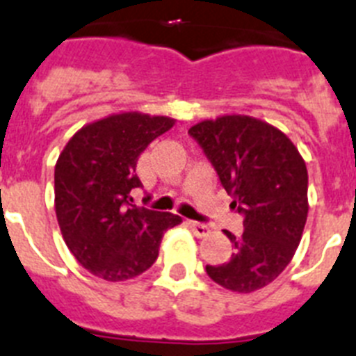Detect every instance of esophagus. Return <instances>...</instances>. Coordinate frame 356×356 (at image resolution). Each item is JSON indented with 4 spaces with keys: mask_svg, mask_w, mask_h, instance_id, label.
Here are the masks:
<instances>
[{
    "mask_svg": "<svg viewBox=\"0 0 356 356\" xmlns=\"http://www.w3.org/2000/svg\"><path fill=\"white\" fill-rule=\"evenodd\" d=\"M189 229L193 230L198 238H205V236H209L211 234V229H209L207 225L203 223H196V221H189Z\"/></svg>",
    "mask_w": 356,
    "mask_h": 356,
    "instance_id": "1",
    "label": "esophagus"
}]
</instances>
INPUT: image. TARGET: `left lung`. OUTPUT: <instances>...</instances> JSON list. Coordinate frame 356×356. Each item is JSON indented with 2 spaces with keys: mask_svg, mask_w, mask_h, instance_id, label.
<instances>
[{
  "mask_svg": "<svg viewBox=\"0 0 356 356\" xmlns=\"http://www.w3.org/2000/svg\"><path fill=\"white\" fill-rule=\"evenodd\" d=\"M218 171L234 209L245 216L241 236L225 230L234 252L207 265L220 286L252 293L277 279L299 247L308 218V169L281 129L248 115H221L189 129Z\"/></svg>",
  "mask_w": 356,
  "mask_h": 356,
  "instance_id": "8db88e82",
  "label": "left lung"
}]
</instances>
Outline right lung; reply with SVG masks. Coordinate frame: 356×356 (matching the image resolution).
Segmentation results:
<instances>
[{
	"label": "right lung",
	"instance_id": "obj_1",
	"mask_svg": "<svg viewBox=\"0 0 356 356\" xmlns=\"http://www.w3.org/2000/svg\"><path fill=\"white\" fill-rule=\"evenodd\" d=\"M175 118L122 111L81 127L54 172L56 214L66 247L97 277L126 281L144 273L158 257L163 232L181 223L171 212L131 205L140 187L136 162Z\"/></svg>",
	"mask_w": 356,
	"mask_h": 356
}]
</instances>
